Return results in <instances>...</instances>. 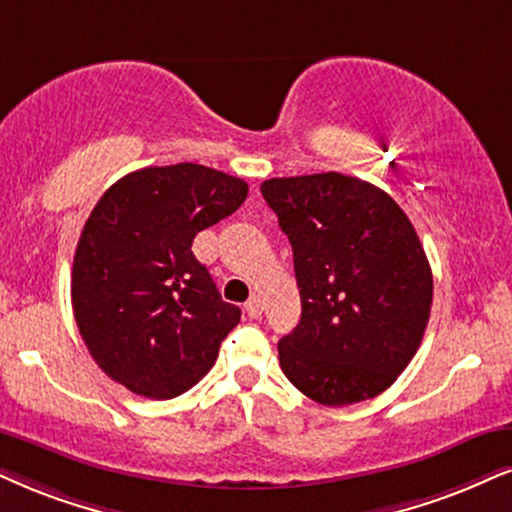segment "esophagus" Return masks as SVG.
<instances>
[{
	"mask_svg": "<svg viewBox=\"0 0 512 512\" xmlns=\"http://www.w3.org/2000/svg\"><path fill=\"white\" fill-rule=\"evenodd\" d=\"M262 300H260V297H252V300L248 302V304H245V312H248V316H250V319H260V316H262Z\"/></svg>",
	"mask_w": 512,
	"mask_h": 512,
	"instance_id": "esophagus-1",
	"label": "esophagus"
}]
</instances>
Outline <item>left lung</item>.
<instances>
[{
  "label": "left lung",
  "mask_w": 512,
  "mask_h": 512,
  "mask_svg": "<svg viewBox=\"0 0 512 512\" xmlns=\"http://www.w3.org/2000/svg\"><path fill=\"white\" fill-rule=\"evenodd\" d=\"M293 245L300 323L278 342L283 373L323 406L385 392L418 352L432 271L416 229L378 186L340 172L260 186Z\"/></svg>",
  "instance_id": "8db88e82"
}]
</instances>
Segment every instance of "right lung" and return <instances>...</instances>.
I'll return each mask as SVG.
<instances>
[{"label":"right lung","instance_id":"1","mask_svg":"<svg viewBox=\"0 0 512 512\" xmlns=\"http://www.w3.org/2000/svg\"><path fill=\"white\" fill-rule=\"evenodd\" d=\"M248 184L212 167H144L103 193L77 241L73 314L108 378L172 399L210 371L241 321L196 260L198 231L243 205Z\"/></svg>","mask_w":512,"mask_h":512}]
</instances>
